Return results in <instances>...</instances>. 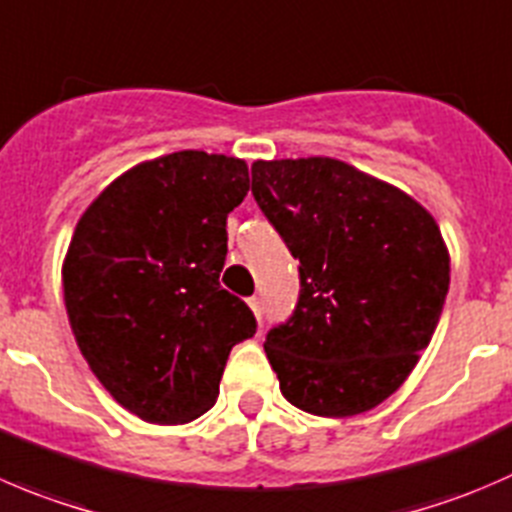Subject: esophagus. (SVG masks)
<instances>
[{
  "label": "esophagus",
  "instance_id": "obj_1",
  "mask_svg": "<svg viewBox=\"0 0 512 512\" xmlns=\"http://www.w3.org/2000/svg\"><path fill=\"white\" fill-rule=\"evenodd\" d=\"M249 306H251V311H254V313H256L258 323H261V318H263V303H261V298H258V296H254V298H249Z\"/></svg>",
  "mask_w": 512,
  "mask_h": 512
}]
</instances>
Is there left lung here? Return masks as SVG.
I'll return each mask as SVG.
<instances>
[{
	"mask_svg": "<svg viewBox=\"0 0 512 512\" xmlns=\"http://www.w3.org/2000/svg\"><path fill=\"white\" fill-rule=\"evenodd\" d=\"M251 194L293 258L296 308L266 333L288 403L313 416L366 413L401 388L430 343L450 283L433 216L343 161H256Z\"/></svg>",
	"mask_w": 512,
	"mask_h": 512,
	"instance_id": "1",
	"label": "left lung"
}]
</instances>
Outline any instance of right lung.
Segmentation results:
<instances>
[{
  "label": "right lung",
  "mask_w": 512,
  "mask_h": 512,
  "mask_svg": "<svg viewBox=\"0 0 512 512\" xmlns=\"http://www.w3.org/2000/svg\"><path fill=\"white\" fill-rule=\"evenodd\" d=\"M249 166L206 151L146 161L84 211L64 261V301L101 386L149 423L204 416L254 311L221 288L226 219Z\"/></svg>",
  "instance_id": "right-lung-1"
}]
</instances>
